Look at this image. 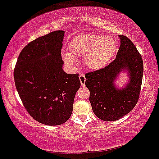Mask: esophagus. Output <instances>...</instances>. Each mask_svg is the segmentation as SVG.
Segmentation results:
<instances>
[{"mask_svg": "<svg viewBox=\"0 0 159 159\" xmlns=\"http://www.w3.org/2000/svg\"><path fill=\"white\" fill-rule=\"evenodd\" d=\"M79 80L81 81V86H84L85 85V81H86V78L84 75L83 73H81V75H79Z\"/></svg>", "mask_w": 159, "mask_h": 159, "instance_id": "34e87169", "label": "esophagus"}]
</instances>
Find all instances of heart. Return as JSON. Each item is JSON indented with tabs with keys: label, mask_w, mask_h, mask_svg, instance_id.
<instances>
[{
	"label": "heart",
	"mask_w": 159,
	"mask_h": 159,
	"mask_svg": "<svg viewBox=\"0 0 159 159\" xmlns=\"http://www.w3.org/2000/svg\"><path fill=\"white\" fill-rule=\"evenodd\" d=\"M69 53L63 52V60L74 66L76 58H84L85 65L90 70L104 67L110 62L116 49V41L110 36L89 33L75 36L68 44Z\"/></svg>",
	"instance_id": "obj_1"
}]
</instances>
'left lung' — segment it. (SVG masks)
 Returning <instances> with one entry per match:
<instances>
[{
	"instance_id": "left-lung-1",
	"label": "left lung",
	"mask_w": 159,
	"mask_h": 159,
	"mask_svg": "<svg viewBox=\"0 0 159 159\" xmlns=\"http://www.w3.org/2000/svg\"><path fill=\"white\" fill-rule=\"evenodd\" d=\"M121 44L116 58L106 67L85 74L93 112L101 120L112 121L129 113L137 104L142 83L143 60L127 37L119 35ZM126 71L129 81L125 87H116L114 81Z\"/></svg>"
}]
</instances>
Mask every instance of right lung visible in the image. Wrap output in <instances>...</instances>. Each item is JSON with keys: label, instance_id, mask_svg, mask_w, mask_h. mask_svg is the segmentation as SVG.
<instances>
[{"label": "right lung", "instance_id": "1", "mask_svg": "<svg viewBox=\"0 0 159 159\" xmlns=\"http://www.w3.org/2000/svg\"><path fill=\"white\" fill-rule=\"evenodd\" d=\"M64 32L57 30L29 43L14 70L15 87L24 107L34 119L46 125L67 121L81 87L78 74L63 70L61 52Z\"/></svg>", "mask_w": 159, "mask_h": 159}]
</instances>
